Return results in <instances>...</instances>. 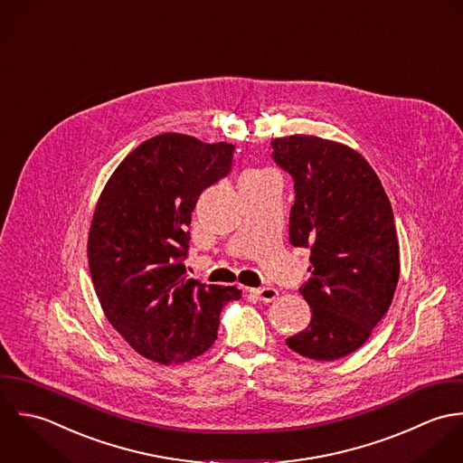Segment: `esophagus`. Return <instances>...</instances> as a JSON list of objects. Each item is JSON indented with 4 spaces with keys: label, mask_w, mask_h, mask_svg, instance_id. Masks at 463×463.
<instances>
[{
    "label": "esophagus",
    "mask_w": 463,
    "mask_h": 463,
    "mask_svg": "<svg viewBox=\"0 0 463 463\" xmlns=\"http://www.w3.org/2000/svg\"><path fill=\"white\" fill-rule=\"evenodd\" d=\"M250 293L256 297V298H260V300H263V302H272V300H276L278 298L279 291L274 288V286H263V288H254V289H250Z\"/></svg>",
    "instance_id": "1"
}]
</instances>
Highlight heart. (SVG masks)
<instances>
[{"label": "heart", "instance_id": "obj_1", "mask_svg": "<svg viewBox=\"0 0 463 463\" xmlns=\"http://www.w3.org/2000/svg\"><path fill=\"white\" fill-rule=\"evenodd\" d=\"M252 174H256V172H252ZM252 174H247V175H252Z\"/></svg>", "mask_w": 463, "mask_h": 463}]
</instances>
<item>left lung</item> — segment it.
<instances>
[{"label": "left lung", "instance_id": "obj_1", "mask_svg": "<svg viewBox=\"0 0 463 463\" xmlns=\"http://www.w3.org/2000/svg\"><path fill=\"white\" fill-rule=\"evenodd\" d=\"M272 148L295 189L289 243L311 254L298 288L311 322L286 345L309 360H338L369 340L392 304L399 279L392 205L369 163L342 143L288 136Z\"/></svg>", "mask_w": 463, "mask_h": 463}]
</instances>
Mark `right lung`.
<instances>
[{
	"label": "right lung",
	"instance_id": "right-lung-1",
	"mask_svg": "<svg viewBox=\"0 0 463 463\" xmlns=\"http://www.w3.org/2000/svg\"><path fill=\"white\" fill-rule=\"evenodd\" d=\"M231 143L184 134L141 143L114 170L94 209L88 258L112 327L141 356L189 362L216 340L220 313L241 291L187 279L191 213L200 193L232 170Z\"/></svg>",
	"mask_w": 463,
	"mask_h": 463
}]
</instances>
